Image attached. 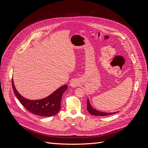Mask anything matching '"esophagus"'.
Returning a JSON list of instances; mask_svg holds the SVG:
<instances>
[{"label": "esophagus", "mask_w": 148, "mask_h": 148, "mask_svg": "<svg viewBox=\"0 0 148 148\" xmlns=\"http://www.w3.org/2000/svg\"><path fill=\"white\" fill-rule=\"evenodd\" d=\"M70 85L71 87L72 88H75L77 86H78V80L76 79H72L71 80V82H70Z\"/></svg>", "instance_id": "obj_1"}]
</instances>
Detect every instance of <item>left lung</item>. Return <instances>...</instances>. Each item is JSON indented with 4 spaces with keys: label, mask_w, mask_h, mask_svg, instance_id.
Returning a JSON list of instances; mask_svg holds the SVG:
<instances>
[{
    "label": "left lung",
    "mask_w": 148,
    "mask_h": 148,
    "mask_svg": "<svg viewBox=\"0 0 148 148\" xmlns=\"http://www.w3.org/2000/svg\"><path fill=\"white\" fill-rule=\"evenodd\" d=\"M87 110L90 114H91L92 115H98V116H106V115L114 114L118 112H115L108 113V112H102L97 110L94 109L93 107L91 106V105L90 104V102H89L88 98L87 100Z\"/></svg>",
    "instance_id": "1"
}]
</instances>
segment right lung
Listing matches in <instances>:
<instances>
[{"instance_id": "right-lung-1", "label": "right lung", "mask_w": 148, "mask_h": 148, "mask_svg": "<svg viewBox=\"0 0 148 148\" xmlns=\"http://www.w3.org/2000/svg\"><path fill=\"white\" fill-rule=\"evenodd\" d=\"M12 87L15 96L25 108L31 113L41 117H51L56 115L60 109L62 95L68 86L64 85L52 92L51 95L38 100H29L22 96L17 91L12 78Z\"/></svg>"}]
</instances>
